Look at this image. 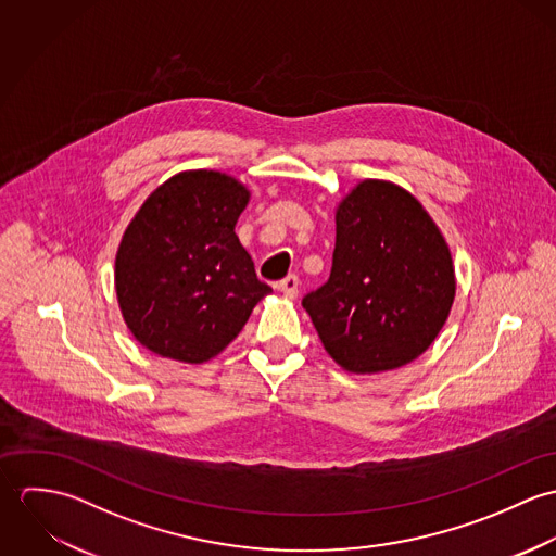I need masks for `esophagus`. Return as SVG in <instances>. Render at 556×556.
Returning <instances> with one entry per match:
<instances>
[{
  "instance_id": "esophagus-1",
  "label": "esophagus",
  "mask_w": 556,
  "mask_h": 556,
  "mask_svg": "<svg viewBox=\"0 0 556 556\" xmlns=\"http://www.w3.org/2000/svg\"><path fill=\"white\" fill-rule=\"evenodd\" d=\"M298 287H300V280H298V276H293V274H289L285 280L278 282V291H282L285 298H289V300H295V298H298Z\"/></svg>"
}]
</instances>
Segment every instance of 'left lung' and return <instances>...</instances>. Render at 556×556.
<instances>
[{"label":"left lung","mask_w":556,"mask_h":556,"mask_svg":"<svg viewBox=\"0 0 556 556\" xmlns=\"http://www.w3.org/2000/svg\"><path fill=\"white\" fill-rule=\"evenodd\" d=\"M454 298L452 252L426 207L394 181L364 179L336 207L329 280L302 306L340 368L377 375L417 359Z\"/></svg>","instance_id":"1"}]
</instances>
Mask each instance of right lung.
I'll use <instances>...</instances> for the list:
<instances>
[{"label":"right lung","mask_w":556,"mask_h":556,"mask_svg":"<svg viewBox=\"0 0 556 556\" xmlns=\"http://www.w3.org/2000/svg\"><path fill=\"white\" fill-rule=\"evenodd\" d=\"M250 190L227 173L168 177L143 201L115 254V293L152 353L203 364L223 353L271 289L236 236Z\"/></svg>","instance_id":"1"}]
</instances>
